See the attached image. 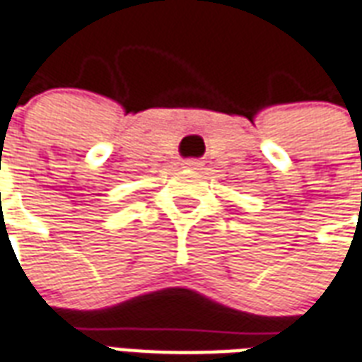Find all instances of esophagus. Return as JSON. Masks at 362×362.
Returning <instances> with one entry per match:
<instances>
[{
  "instance_id": "1",
  "label": "esophagus",
  "mask_w": 362,
  "mask_h": 362,
  "mask_svg": "<svg viewBox=\"0 0 362 362\" xmlns=\"http://www.w3.org/2000/svg\"><path fill=\"white\" fill-rule=\"evenodd\" d=\"M183 168L199 170V168H202V162H200V160H194V158H189V160H183Z\"/></svg>"
}]
</instances>
